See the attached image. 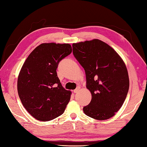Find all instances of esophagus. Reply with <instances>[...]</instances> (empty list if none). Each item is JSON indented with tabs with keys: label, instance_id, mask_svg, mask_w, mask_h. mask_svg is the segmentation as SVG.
<instances>
[{
	"label": "esophagus",
	"instance_id": "esophagus-1",
	"mask_svg": "<svg viewBox=\"0 0 147 147\" xmlns=\"http://www.w3.org/2000/svg\"><path fill=\"white\" fill-rule=\"evenodd\" d=\"M79 90H80V87H77V88L73 91V92L74 93H78Z\"/></svg>",
	"mask_w": 147,
	"mask_h": 147
}]
</instances>
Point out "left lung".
I'll return each instance as SVG.
<instances>
[{"label": "left lung", "mask_w": 147, "mask_h": 147, "mask_svg": "<svg viewBox=\"0 0 147 147\" xmlns=\"http://www.w3.org/2000/svg\"><path fill=\"white\" fill-rule=\"evenodd\" d=\"M73 53L86 73L91 100L84 107L96 120L111 118L123 106L129 89L127 69L119 54L104 42L93 39L73 44Z\"/></svg>", "instance_id": "8db88e82"}]
</instances>
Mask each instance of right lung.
<instances>
[{
	"label": "right lung",
	"mask_w": 147,
	"mask_h": 147,
	"mask_svg": "<svg viewBox=\"0 0 147 147\" xmlns=\"http://www.w3.org/2000/svg\"><path fill=\"white\" fill-rule=\"evenodd\" d=\"M71 52L69 44H41L22 67L18 94L24 108L37 120L49 121L60 116L70 100L71 92L62 87L56 69Z\"/></svg>",
	"instance_id": "1"
}]
</instances>
